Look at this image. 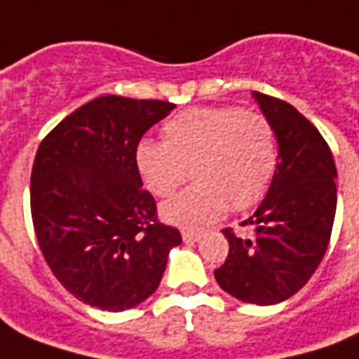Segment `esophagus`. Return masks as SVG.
<instances>
[{
    "instance_id": "obj_1",
    "label": "esophagus",
    "mask_w": 359,
    "mask_h": 359,
    "mask_svg": "<svg viewBox=\"0 0 359 359\" xmlns=\"http://www.w3.org/2000/svg\"><path fill=\"white\" fill-rule=\"evenodd\" d=\"M182 241L184 242L202 241V233H196V231H182Z\"/></svg>"
}]
</instances>
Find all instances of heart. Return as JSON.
Segmentation results:
<instances>
[{"mask_svg": "<svg viewBox=\"0 0 359 359\" xmlns=\"http://www.w3.org/2000/svg\"><path fill=\"white\" fill-rule=\"evenodd\" d=\"M277 136L262 113L236 105L190 107L169 118L163 142L142 140L136 167L157 198H169L188 179L196 184L161 208L165 221L202 229L256 205L277 169Z\"/></svg>", "mask_w": 359, "mask_h": 359, "instance_id": "1", "label": "heart"}]
</instances>
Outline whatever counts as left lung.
Instances as JSON below:
<instances>
[{"label":"left lung","mask_w":359,"mask_h":359,"mask_svg":"<svg viewBox=\"0 0 359 359\" xmlns=\"http://www.w3.org/2000/svg\"><path fill=\"white\" fill-rule=\"evenodd\" d=\"M278 142V163L265 200L241 226L223 229L225 264L213 271L234 298L271 306L308 283L331 241L337 211V167L321 133L290 103L254 92Z\"/></svg>","instance_id":"1"}]
</instances>
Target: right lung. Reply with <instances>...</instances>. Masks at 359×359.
I'll return each mask as SVG.
<instances>
[{
  "instance_id": "add662e5",
  "label": "right lung",
  "mask_w": 359,
  "mask_h": 359,
  "mask_svg": "<svg viewBox=\"0 0 359 359\" xmlns=\"http://www.w3.org/2000/svg\"><path fill=\"white\" fill-rule=\"evenodd\" d=\"M175 109L161 100L102 95L73 111L36 151L30 211L38 246L74 298L105 311L156 292L179 229L157 219L136 148Z\"/></svg>"
}]
</instances>
